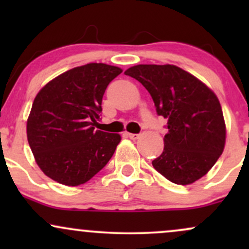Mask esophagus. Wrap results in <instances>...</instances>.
Segmentation results:
<instances>
[{"label": "esophagus", "mask_w": 249, "mask_h": 249, "mask_svg": "<svg viewBox=\"0 0 249 249\" xmlns=\"http://www.w3.org/2000/svg\"><path fill=\"white\" fill-rule=\"evenodd\" d=\"M126 136L130 139H133V141H136V139L139 138V134H137V133H126Z\"/></svg>", "instance_id": "obj_1"}]
</instances>
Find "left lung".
Wrapping results in <instances>:
<instances>
[{
    "instance_id": "obj_1",
    "label": "left lung",
    "mask_w": 249,
    "mask_h": 249,
    "mask_svg": "<svg viewBox=\"0 0 249 249\" xmlns=\"http://www.w3.org/2000/svg\"><path fill=\"white\" fill-rule=\"evenodd\" d=\"M125 75L141 82L152 97L158 116L167 119L164 151L152 161L167 180L190 185L204 177L219 157L226 125L215 93L176 65L139 64Z\"/></svg>"
}]
</instances>
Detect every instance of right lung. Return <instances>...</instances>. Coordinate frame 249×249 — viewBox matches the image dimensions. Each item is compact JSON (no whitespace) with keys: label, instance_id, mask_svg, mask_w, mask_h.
<instances>
[{"label":"right lung","instance_id":"1","mask_svg":"<svg viewBox=\"0 0 249 249\" xmlns=\"http://www.w3.org/2000/svg\"><path fill=\"white\" fill-rule=\"evenodd\" d=\"M121 68L89 63L65 71L41 89L27 122V137L45 176L78 186L107 164L121 142L118 133L95 130L107 85Z\"/></svg>","mask_w":249,"mask_h":249}]
</instances>
